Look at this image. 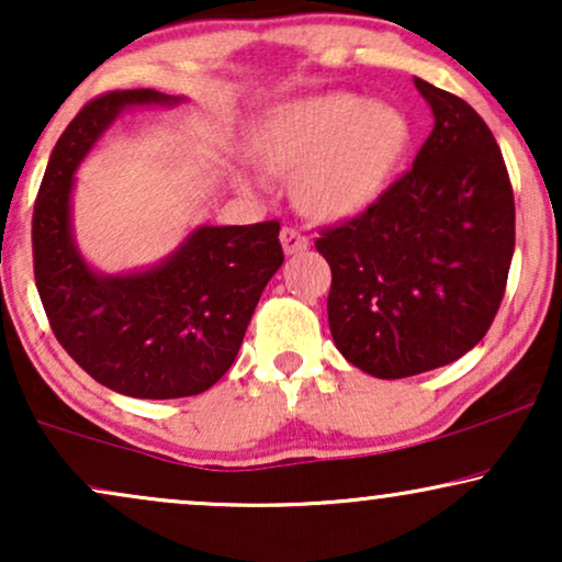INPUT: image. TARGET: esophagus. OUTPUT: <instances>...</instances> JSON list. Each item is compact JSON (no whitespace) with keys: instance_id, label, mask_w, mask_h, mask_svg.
<instances>
[{"instance_id":"esophagus-1","label":"esophagus","mask_w":562,"mask_h":562,"mask_svg":"<svg viewBox=\"0 0 562 562\" xmlns=\"http://www.w3.org/2000/svg\"><path fill=\"white\" fill-rule=\"evenodd\" d=\"M280 240H282V248H285V254H301L308 248V238H305L295 225H285L280 233Z\"/></svg>"}]
</instances>
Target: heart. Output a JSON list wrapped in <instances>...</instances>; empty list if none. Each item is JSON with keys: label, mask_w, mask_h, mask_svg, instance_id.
Here are the masks:
<instances>
[{"label": "heart", "mask_w": 562, "mask_h": 562, "mask_svg": "<svg viewBox=\"0 0 562 562\" xmlns=\"http://www.w3.org/2000/svg\"><path fill=\"white\" fill-rule=\"evenodd\" d=\"M407 139L394 105L326 92L269 113L254 145L267 170L295 173L293 194L308 215L345 217L381 194Z\"/></svg>", "instance_id": "obj_1"}]
</instances>
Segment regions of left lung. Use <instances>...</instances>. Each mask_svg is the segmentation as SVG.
<instances>
[{
	"instance_id": "1",
	"label": "left lung",
	"mask_w": 562,
	"mask_h": 562,
	"mask_svg": "<svg viewBox=\"0 0 562 562\" xmlns=\"http://www.w3.org/2000/svg\"><path fill=\"white\" fill-rule=\"evenodd\" d=\"M432 132L375 202L318 233L337 350L375 379L449 366L485 337L516 244L514 189L470 103L415 77Z\"/></svg>"
}]
</instances>
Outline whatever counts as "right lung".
<instances>
[{"mask_svg":"<svg viewBox=\"0 0 562 562\" xmlns=\"http://www.w3.org/2000/svg\"><path fill=\"white\" fill-rule=\"evenodd\" d=\"M181 98L137 88L85 103L48 158L33 207V272L54 337L111 392L179 400L233 366L261 290L285 261L280 223L202 225L147 272L98 274L72 238L75 170L113 119Z\"/></svg>","mask_w":562,"mask_h":562,"instance_id":"add662e5","label":"right lung"}]
</instances>
